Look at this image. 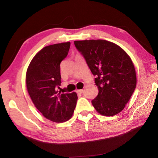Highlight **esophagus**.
<instances>
[{"label":"esophagus","mask_w":158,"mask_h":158,"mask_svg":"<svg viewBox=\"0 0 158 158\" xmlns=\"http://www.w3.org/2000/svg\"><path fill=\"white\" fill-rule=\"evenodd\" d=\"M83 91H84V90H83V89L77 90V93H80V94H81V93H83Z\"/></svg>","instance_id":"1"}]
</instances>
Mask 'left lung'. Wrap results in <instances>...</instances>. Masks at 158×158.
Instances as JSON below:
<instances>
[{"mask_svg":"<svg viewBox=\"0 0 158 158\" xmlns=\"http://www.w3.org/2000/svg\"><path fill=\"white\" fill-rule=\"evenodd\" d=\"M94 76L98 95L91 101L99 114L112 116L121 112L137 85L135 66L118 45L105 40L74 42Z\"/></svg>","mask_w":158,"mask_h":158,"instance_id":"obj_1","label":"left lung"}]
</instances>
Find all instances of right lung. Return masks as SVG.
<instances>
[{"label": "right lung", "mask_w": 158, "mask_h": 158, "mask_svg": "<svg viewBox=\"0 0 158 158\" xmlns=\"http://www.w3.org/2000/svg\"><path fill=\"white\" fill-rule=\"evenodd\" d=\"M69 47V42L44 47L33 57L26 71V87L34 105L46 118L56 123L71 118L78 99L75 92L56 90L61 83L60 64Z\"/></svg>", "instance_id": "add662e5"}]
</instances>
